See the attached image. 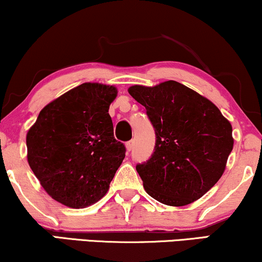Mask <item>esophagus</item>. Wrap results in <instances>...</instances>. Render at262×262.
I'll return each instance as SVG.
<instances>
[{"label":"esophagus","instance_id":"1","mask_svg":"<svg viewBox=\"0 0 262 262\" xmlns=\"http://www.w3.org/2000/svg\"><path fill=\"white\" fill-rule=\"evenodd\" d=\"M133 146H134V141L133 140H129L127 141V144H125V147H127V151L130 152L133 150Z\"/></svg>","mask_w":262,"mask_h":262}]
</instances>
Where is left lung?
Listing matches in <instances>:
<instances>
[{"label": "left lung", "mask_w": 262, "mask_h": 262, "mask_svg": "<svg viewBox=\"0 0 262 262\" xmlns=\"http://www.w3.org/2000/svg\"><path fill=\"white\" fill-rule=\"evenodd\" d=\"M128 92L146 108L156 134L154 154L137 164L144 188L173 207L197 201L224 173L233 148L231 123L210 100L179 82Z\"/></svg>", "instance_id": "8db88e82"}]
</instances>
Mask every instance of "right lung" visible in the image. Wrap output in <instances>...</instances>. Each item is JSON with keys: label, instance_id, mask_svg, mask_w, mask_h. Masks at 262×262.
I'll return each instance as SVG.
<instances>
[{"label": "right lung", "instance_id": "add662e5", "mask_svg": "<svg viewBox=\"0 0 262 262\" xmlns=\"http://www.w3.org/2000/svg\"><path fill=\"white\" fill-rule=\"evenodd\" d=\"M112 85L83 83L39 112L26 135L28 162L53 200L85 208L106 194L125 156L108 115Z\"/></svg>", "mask_w": 262, "mask_h": 262}]
</instances>
